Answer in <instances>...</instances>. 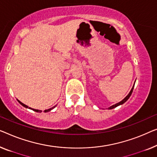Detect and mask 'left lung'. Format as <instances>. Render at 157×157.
<instances>
[{
  "label": "left lung",
  "mask_w": 157,
  "mask_h": 157,
  "mask_svg": "<svg viewBox=\"0 0 157 157\" xmlns=\"http://www.w3.org/2000/svg\"><path fill=\"white\" fill-rule=\"evenodd\" d=\"M134 86H133V87H132V88L131 89V90H130V92L129 93V94L127 95V96L124 98L122 100V101H121L120 102H119V103H116V104H115V105H112V106H110V108H109L108 109H113V108H116V107H117L118 105H122V104H123L124 103H125V102L128 101V100L129 99V98L130 97V95H132V91H133V89H134Z\"/></svg>",
  "instance_id": "obj_1"
}]
</instances>
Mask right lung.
I'll list each match as a JSON object with an SVG mask.
<instances>
[{"mask_svg":"<svg viewBox=\"0 0 157 157\" xmlns=\"http://www.w3.org/2000/svg\"><path fill=\"white\" fill-rule=\"evenodd\" d=\"M17 101L19 102V103L21 104V105H22V106H24L25 108H29V109H31V110H34V111H35V112H37V113H40V112H42V110H36V109H33V108H29V107L28 106V105H25L24 103H21V102H20V101H18L17 100ZM56 107V105L55 106H54L53 108H49V109H48V110H44V113H47V112H49V111H50L51 110H52V109H53L54 108H55Z\"/></svg>","mask_w":157,"mask_h":157,"instance_id":"add662e5","label":"right lung"}]
</instances>
